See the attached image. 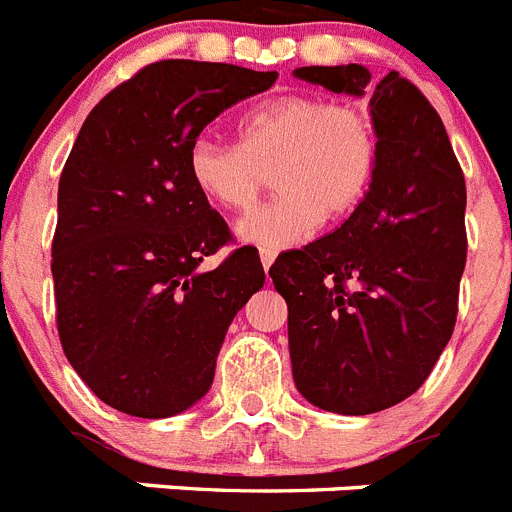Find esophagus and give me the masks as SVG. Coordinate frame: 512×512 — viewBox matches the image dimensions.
<instances>
[{"instance_id": "1", "label": "esophagus", "mask_w": 512, "mask_h": 512, "mask_svg": "<svg viewBox=\"0 0 512 512\" xmlns=\"http://www.w3.org/2000/svg\"><path fill=\"white\" fill-rule=\"evenodd\" d=\"M259 256H261V264H264V269L269 271V266L274 264V259H277V251H271V248H261Z\"/></svg>"}]
</instances>
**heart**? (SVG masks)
Instances as JSON below:
<instances>
[{"label": "heart", "mask_w": 512, "mask_h": 512, "mask_svg": "<svg viewBox=\"0 0 512 512\" xmlns=\"http://www.w3.org/2000/svg\"><path fill=\"white\" fill-rule=\"evenodd\" d=\"M379 166L377 122L364 107L318 94H284L253 107L238 125V146L197 138L187 171L194 189L225 212H248L266 187L277 197L238 225L246 243L289 248L320 220L359 210Z\"/></svg>", "instance_id": "heart-1"}]
</instances>
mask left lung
<instances>
[{"label":"left lung","mask_w":512,"mask_h":512,"mask_svg":"<svg viewBox=\"0 0 512 512\" xmlns=\"http://www.w3.org/2000/svg\"><path fill=\"white\" fill-rule=\"evenodd\" d=\"M295 76L338 94L372 92L379 166L341 228L271 264L287 300L292 377L328 413H379L418 390L454 333L467 264L464 171L438 112L397 71L377 87L359 63Z\"/></svg>","instance_id":"obj_1"}]
</instances>
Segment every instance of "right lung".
<instances>
[{
  "instance_id": "obj_1",
  "label": "right lung",
  "mask_w": 512,
  "mask_h": 512,
  "mask_svg": "<svg viewBox=\"0 0 512 512\" xmlns=\"http://www.w3.org/2000/svg\"><path fill=\"white\" fill-rule=\"evenodd\" d=\"M274 81L277 71L156 61L81 125L58 182L56 325L76 374L120 413L192 408L210 390L230 320L264 287L251 246L200 269L233 235L194 189L187 156L207 122Z\"/></svg>"
}]
</instances>
